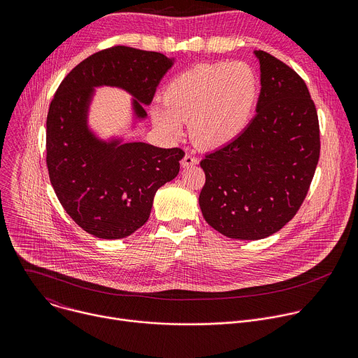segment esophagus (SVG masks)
<instances>
[{
  "label": "esophagus",
  "instance_id": "obj_1",
  "mask_svg": "<svg viewBox=\"0 0 358 358\" xmlns=\"http://www.w3.org/2000/svg\"><path fill=\"white\" fill-rule=\"evenodd\" d=\"M196 163H198V159L194 157L192 155H189V152H187V155H185L184 159H182V162H181L182 167H189V166H194V164H196Z\"/></svg>",
  "mask_w": 358,
  "mask_h": 358
}]
</instances>
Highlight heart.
<instances>
[{
	"label": "heart",
	"instance_id": "obj_1",
	"mask_svg": "<svg viewBox=\"0 0 358 358\" xmlns=\"http://www.w3.org/2000/svg\"><path fill=\"white\" fill-rule=\"evenodd\" d=\"M259 97V79L245 62L195 65L174 76L163 90V106H152L151 119L170 136L189 122L196 144L218 148L248 126Z\"/></svg>",
	"mask_w": 358,
	"mask_h": 358
}]
</instances>
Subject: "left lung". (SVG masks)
<instances>
[{
  "label": "left lung",
  "mask_w": 358,
  "mask_h": 358,
  "mask_svg": "<svg viewBox=\"0 0 358 358\" xmlns=\"http://www.w3.org/2000/svg\"><path fill=\"white\" fill-rule=\"evenodd\" d=\"M255 55L262 86L257 116L199 163L203 218L220 234L245 241L264 239L296 215L320 156L317 112L304 80L271 54Z\"/></svg>",
  "instance_id": "8db88e82"
}]
</instances>
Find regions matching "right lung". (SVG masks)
<instances>
[{"mask_svg": "<svg viewBox=\"0 0 358 358\" xmlns=\"http://www.w3.org/2000/svg\"><path fill=\"white\" fill-rule=\"evenodd\" d=\"M174 59L160 52L112 46L75 66L59 85L46 117L49 180L68 215L87 234L120 239L143 227L160 187L180 171L184 151L141 141H105L87 126L94 87L115 86L133 96L145 119L156 89Z\"/></svg>", "mask_w": 358, "mask_h": 358, "instance_id": "obj_1", "label": "right lung"}]
</instances>
